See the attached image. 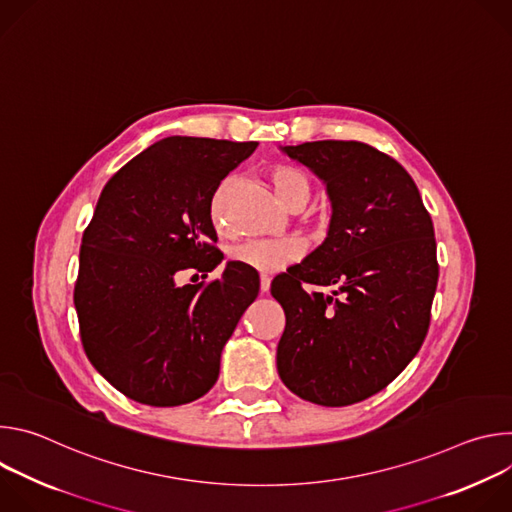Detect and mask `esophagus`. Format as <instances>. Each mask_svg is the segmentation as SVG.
Instances as JSON below:
<instances>
[{"mask_svg":"<svg viewBox=\"0 0 512 512\" xmlns=\"http://www.w3.org/2000/svg\"><path fill=\"white\" fill-rule=\"evenodd\" d=\"M259 287H261V294H267V291H269V287H271V279H269L267 275H261Z\"/></svg>","mask_w":512,"mask_h":512,"instance_id":"esophagus-1","label":"esophagus"}]
</instances>
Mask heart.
Here are the masks:
<instances>
[{"label": "heart", "mask_w": 512, "mask_h": 512, "mask_svg": "<svg viewBox=\"0 0 512 512\" xmlns=\"http://www.w3.org/2000/svg\"><path fill=\"white\" fill-rule=\"evenodd\" d=\"M275 196L289 208L302 210L314 192L310 176L289 164H277L267 174ZM231 180H223L210 200V221L216 229L225 227V202L229 196ZM231 259L243 267L259 273H277L300 259L302 245L294 239H255L235 245L231 249Z\"/></svg>", "instance_id": "heart-1"}]
</instances>
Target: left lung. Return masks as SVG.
Instances as JSON below:
<instances>
[{"mask_svg": "<svg viewBox=\"0 0 512 512\" xmlns=\"http://www.w3.org/2000/svg\"><path fill=\"white\" fill-rule=\"evenodd\" d=\"M324 180L326 241L271 283L285 312L277 373L298 397L344 407L385 389L419 352L437 287L431 216L407 170L362 141L281 148ZM318 284L308 295L303 283Z\"/></svg>", "mask_w": 512, "mask_h": 512, "instance_id": "left-lung-1", "label": "left lung"}]
</instances>
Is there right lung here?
Instances as JSON below:
<instances>
[{
  "mask_svg": "<svg viewBox=\"0 0 512 512\" xmlns=\"http://www.w3.org/2000/svg\"><path fill=\"white\" fill-rule=\"evenodd\" d=\"M257 141L172 135L105 184L83 233L75 308L93 367L125 397L190 403L212 389L221 352L259 294V277L227 263L210 283L178 285L180 271H212L210 200Z\"/></svg>",
  "mask_w": 512,
  "mask_h": 512,
  "instance_id": "add662e5",
  "label": "right lung"
}]
</instances>
